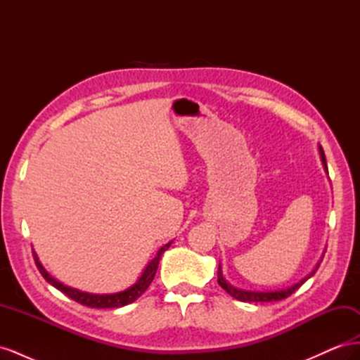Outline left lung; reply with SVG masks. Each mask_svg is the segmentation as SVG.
Wrapping results in <instances>:
<instances>
[{
	"label": "left lung",
	"mask_w": 360,
	"mask_h": 360,
	"mask_svg": "<svg viewBox=\"0 0 360 360\" xmlns=\"http://www.w3.org/2000/svg\"><path fill=\"white\" fill-rule=\"evenodd\" d=\"M319 153H320V159L323 162V168L326 171V174L329 176V169H328V163H326V156H324V151L321 148V146H319ZM326 252V249H324ZM324 252L321 255V259L317 263V266L314 267V270L311 271V274H308L304 278H302L299 282H296V284H292L291 287H287V288H282V290H275V291H252V290H243V288H237L234 285H231L230 282H228L224 275H222V267H221V263H219V269H217V282H219V285L230 294L231 297L240 300V302H278V300H282V299H287L290 294H292L294 291H296L297 288H300L304 282H307L311 276H314L315 271H317V269L320 267V263L323 261V257H324Z\"/></svg>",
	"instance_id": "left-lung-1"
}]
</instances>
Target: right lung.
Wrapping results in <instances>:
<instances>
[{
    "mask_svg": "<svg viewBox=\"0 0 360 360\" xmlns=\"http://www.w3.org/2000/svg\"><path fill=\"white\" fill-rule=\"evenodd\" d=\"M171 243H172V240L168 242L167 245H163L158 250L156 257L147 264V267L143 271V275L138 278V281L135 282L132 287L126 288L124 291H118V292H112V294H93V292H85V291L64 285L63 282L57 281L56 278L48 274L46 269L43 267L41 263L39 261V257H37L36 252H32V255H34L36 266L41 274V276L45 278L52 287H56L57 290H60L61 292L66 294V296H69L75 302L85 304V307H90V308H122V307H126V304H129V303L135 302L138 297H141V294H143L148 288V285L151 284V281H153V278L156 275L160 257L171 246Z\"/></svg>",
    "mask_w": 360,
    "mask_h": 360,
    "instance_id": "obj_1",
    "label": "right lung"
}]
</instances>
